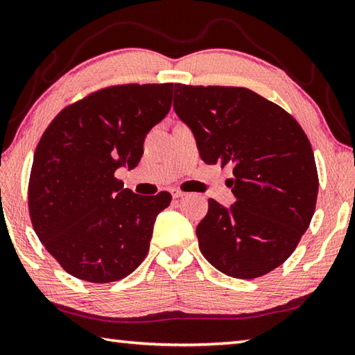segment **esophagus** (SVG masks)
Returning <instances> with one entry per match:
<instances>
[{"label":"esophagus","instance_id":"obj_1","mask_svg":"<svg viewBox=\"0 0 355 355\" xmlns=\"http://www.w3.org/2000/svg\"><path fill=\"white\" fill-rule=\"evenodd\" d=\"M171 192H172V197H173V198H182V197H184V196H186L184 192H183V191H180L178 188H172V189H171Z\"/></svg>","mask_w":355,"mask_h":355}]
</instances>
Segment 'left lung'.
<instances>
[{"label": "left lung", "instance_id": "obj_1", "mask_svg": "<svg viewBox=\"0 0 355 355\" xmlns=\"http://www.w3.org/2000/svg\"><path fill=\"white\" fill-rule=\"evenodd\" d=\"M173 108L206 164L233 166L231 208L209 198L197 225L202 254L239 279L267 275L293 253L318 196L312 146L292 114L248 88L175 83Z\"/></svg>", "mask_w": 355, "mask_h": 355}]
</instances>
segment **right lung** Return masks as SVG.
I'll return each instance as SVG.
<instances>
[{"label":"right lung","instance_id":"obj_1","mask_svg":"<svg viewBox=\"0 0 355 355\" xmlns=\"http://www.w3.org/2000/svg\"><path fill=\"white\" fill-rule=\"evenodd\" d=\"M173 83H127L67 105L42 135L28 205L38 239L62 268L96 284L119 281L147 256L169 192L143 197L114 177L137 167L146 135L169 113Z\"/></svg>","mask_w":355,"mask_h":355}]
</instances>
